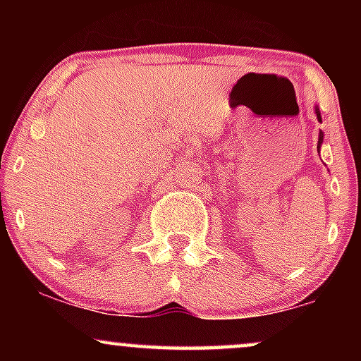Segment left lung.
<instances>
[{
	"label": "left lung",
	"mask_w": 361,
	"mask_h": 361,
	"mask_svg": "<svg viewBox=\"0 0 361 361\" xmlns=\"http://www.w3.org/2000/svg\"><path fill=\"white\" fill-rule=\"evenodd\" d=\"M316 115H317V120L319 122H321V114H319V109H316ZM322 137H324V135H322V132H319V140H317V147L321 146L322 144Z\"/></svg>",
	"instance_id": "1"
}]
</instances>
